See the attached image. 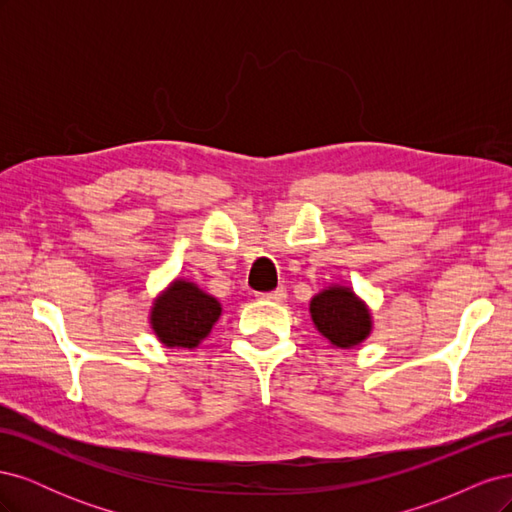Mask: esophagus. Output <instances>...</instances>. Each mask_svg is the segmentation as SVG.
Masks as SVG:
<instances>
[{"mask_svg":"<svg viewBox=\"0 0 512 512\" xmlns=\"http://www.w3.org/2000/svg\"><path fill=\"white\" fill-rule=\"evenodd\" d=\"M258 297H260L262 301L282 303V301L286 299V288H284V286H280V288H275V290H271V292H262V294H258Z\"/></svg>","mask_w":512,"mask_h":512,"instance_id":"1","label":"esophagus"}]
</instances>
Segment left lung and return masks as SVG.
Masks as SVG:
<instances>
[{
    "label": "left lung",
    "mask_w": 512,
    "mask_h": 512,
    "mask_svg": "<svg viewBox=\"0 0 512 512\" xmlns=\"http://www.w3.org/2000/svg\"><path fill=\"white\" fill-rule=\"evenodd\" d=\"M316 329L337 348H354L371 333L369 307L346 286H329L309 303Z\"/></svg>",
    "instance_id": "left-lung-1"
}]
</instances>
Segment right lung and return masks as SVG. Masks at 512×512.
Masks as SVG:
<instances>
[{
  "label": "right lung",
  "mask_w": 512,
  "mask_h": 512,
  "mask_svg": "<svg viewBox=\"0 0 512 512\" xmlns=\"http://www.w3.org/2000/svg\"><path fill=\"white\" fill-rule=\"evenodd\" d=\"M222 314L220 301L194 282L175 280L151 307V329L168 348H196Z\"/></svg>",
  "instance_id": "1"
}]
</instances>
